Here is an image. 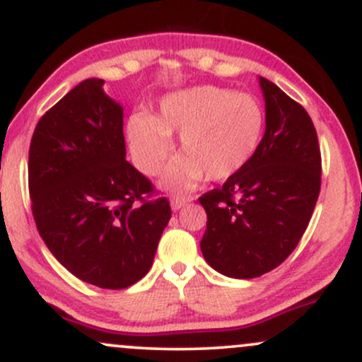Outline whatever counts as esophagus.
Instances as JSON below:
<instances>
[{"label": "esophagus", "instance_id": "obj_1", "mask_svg": "<svg viewBox=\"0 0 362 362\" xmlns=\"http://www.w3.org/2000/svg\"><path fill=\"white\" fill-rule=\"evenodd\" d=\"M187 202H190L189 197H185V195H180V194H173L172 197H170V206H172L173 211H178L182 209Z\"/></svg>", "mask_w": 362, "mask_h": 362}]
</instances>
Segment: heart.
Segmentation results:
<instances>
[{
    "instance_id": "1",
    "label": "heart",
    "mask_w": 362,
    "mask_h": 362,
    "mask_svg": "<svg viewBox=\"0 0 362 362\" xmlns=\"http://www.w3.org/2000/svg\"><path fill=\"white\" fill-rule=\"evenodd\" d=\"M265 129V112L250 93L201 85L165 95L155 115L136 114L127 138L136 165L156 175L172 155L178 136L180 158L163 177L168 189H190L207 175L226 180L252 160Z\"/></svg>"
}]
</instances>
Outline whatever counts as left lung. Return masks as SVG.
Wrapping results in <instances>:
<instances>
[{
    "mask_svg": "<svg viewBox=\"0 0 362 362\" xmlns=\"http://www.w3.org/2000/svg\"><path fill=\"white\" fill-rule=\"evenodd\" d=\"M265 132L245 167L199 197L207 214L201 250L214 271L253 279L281 265L300 243L322 185V156L308 112L259 78Z\"/></svg>",
    "mask_w": 362,
    "mask_h": 362,
    "instance_id": "obj_1",
    "label": "left lung"
}]
</instances>
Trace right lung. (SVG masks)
<instances>
[{
    "label": "right lung",
    "instance_id": "1",
    "mask_svg": "<svg viewBox=\"0 0 362 362\" xmlns=\"http://www.w3.org/2000/svg\"><path fill=\"white\" fill-rule=\"evenodd\" d=\"M103 80L81 81L42 115L28 151L32 213L51 253L78 279L124 289L153 265L172 218L126 160L124 109Z\"/></svg>",
    "mask_w": 362,
    "mask_h": 362
}]
</instances>
